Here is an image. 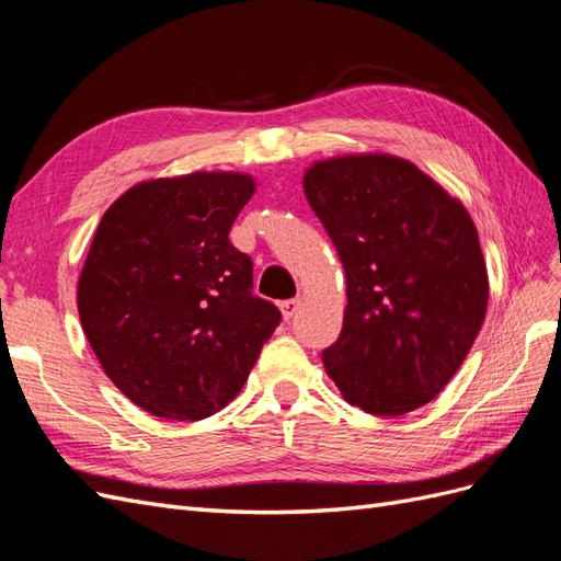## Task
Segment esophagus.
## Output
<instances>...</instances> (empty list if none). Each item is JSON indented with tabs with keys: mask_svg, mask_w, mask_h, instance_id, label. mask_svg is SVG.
I'll return each mask as SVG.
<instances>
[{
	"mask_svg": "<svg viewBox=\"0 0 561 561\" xmlns=\"http://www.w3.org/2000/svg\"><path fill=\"white\" fill-rule=\"evenodd\" d=\"M299 307H301V299H299V297L285 299V301H280V313H283V318H285L287 322H290V320L297 316Z\"/></svg>",
	"mask_w": 561,
	"mask_h": 561,
	"instance_id": "obj_1",
	"label": "esophagus"
}]
</instances>
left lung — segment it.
I'll return each instance as SVG.
<instances>
[{
  "instance_id": "1",
  "label": "left lung",
  "mask_w": 561,
  "mask_h": 561,
  "mask_svg": "<svg viewBox=\"0 0 561 561\" xmlns=\"http://www.w3.org/2000/svg\"><path fill=\"white\" fill-rule=\"evenodd\" d=\"M304 194L346 274L344 328L322 351L330 379L367 414L419 410L461 367L486 313V266L468 210L390 154L318 161Z\"/></svg>"
}]
</instances>
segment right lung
Here are the masks:
<instances>
[{"label":"right lung","instance_id":"1","mask_svg":"<svg viewBox=\"0 0 561 561\" xmlns=\"http://www.w3.org/2000/svg\"><path fill=\"white\" fill-rule=\"evenodd\" d=\"M254 180L192 173L130 186L103 215L77 307L95 358L145 412L201 421L243 388L280 322L229 243Z\"/></svg>","mask_w":561,"mask_h":561}]
</instances>
